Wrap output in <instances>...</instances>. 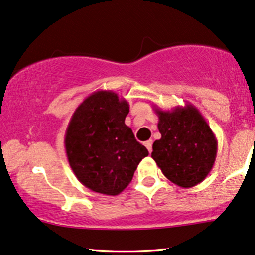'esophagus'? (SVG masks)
Listing matches in <instances>:
<instances>
[{
  "instance_id": "34e87169",
  "label": "esophagus",
  "mask_w": 255,
  "mask_h": 255,
  "mask_svg": "<svg viewBox=\"0 0 255 255\" xmlns=\"http://www.w3.org/2000/svg\"><path fill=\"white\" fill-rule=\"evenodd\" d=\"M144 145L146 146V149L149 150V152L152 151V140H146V142L144 143Z\"/></svg>"
}]
</instances>
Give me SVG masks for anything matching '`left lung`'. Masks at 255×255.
<instances>
[{
    "mask_svg": "<svg viewBox=\"0 0 255 255\" xmlns=\"http://www.w3.org/2000/svg\"><path fill=\"white\" fill-rule=\"evenodd\" d=\"M158 117L161 139L155 140L151 157L163 175L182 188L195 187L208 176L215 163L218 140L193 104L161 110Z\"/></svg>",
    "mask_w": 255,
    "mask_h": 255,
    "instance_id": "left-lung-1",
    "label": "left lung"
}]
</instances>
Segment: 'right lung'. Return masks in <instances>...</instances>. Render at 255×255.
Listing matches in <instances>:
<instances>
[{
	"label": "right lung",
	"mask_w": 255,
	"mask_h": 255,
	"mask_svg": "<svg viewBox=\"0 0 255 255\" xmlns=\"http://www.w3.org/2000/svg\"><path fill=\"white\" fill-rule=\"evenodd\" d=\"M128 103L112 91L91 93L75 110L65 133L68 163L81 184L116 196L149 155L125 124Z\"/></svg>",
	"instance_id": "1"
}]
</instances>
